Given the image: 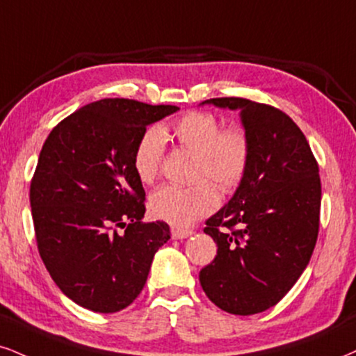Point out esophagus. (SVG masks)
Instances as JSON below:
<instances>
[{
	"label": "esophagus",
	"instance_id": "obj_1",
	"mask_svg": "<svg viewBox=\"0 0 356 356\" xmlns=\"http://www.w3.org/2000/svg\"><path fill=\"white\" fill-rule=\"evenodd\" d=\"M193 236V231L191 229H179V227H175V229H171V238L173 239H186Z\"/></svg>",
	"mask_w": 356,
	"mask_h": 356
}]
</instances>
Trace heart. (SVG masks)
I'll return each instance as SVG.
<instances>
[{
    "label": "heart",
    "instance_id": "b5f03b06",
    "mask_svg": "<svg viewBox=\"0 0 356 356\" xmlns=\"http://www.w3.org/2000/svg\"><path fill=\"white\" fill-rule=\"evenodd\" d=\"M218 118L191 112L173 127V137L183 148L198 155L196 177L211 178L221 190H231L243 179L249 161V140L239 129L222 130ZM165 152V131L148 129L134 153V168L142 183H152L160 171ZM218 206V191L208 179L191 186L165 185L150 195L152 216L173 226H190Z\"/></svg>",
    "mask_w": 356,
    "mask_h": 356
}]
</instances>
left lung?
I'll use <instances>...</instances> for the list:
<instances>
[{
  "label": "left lung",
  "mask_w": 356,
  "mask_h": 356,
  "mask_svg": "<svg viewBox=\"0 0 356 356\" xmlns=\"http://www.w3.org/2000/svg\"><path fill=\"white\" fill-rule=\"evenodd\" d=\"M204 104L239 111L249 161L232 198L206 221L218 256L201 269V287L225 312H264L291 291L314 252L318 165L305 135L279 108L239 97Z\"/></svg>",
  "instance_id": "1"
}]
</instances>
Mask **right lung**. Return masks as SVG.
<instances>
[{
  "instance_id": "obj_1",
  "label": "right lung",
  "mask_w": 356,
  "mask_h": 356,
  "mask_svg": "<svg viewBox=\"0 0 356 356\" xmlns=\"http://www.w3.org/2000/svg\"><path fill=\"white\" fill-rule=\"evenodd\" d=\"M178 111L102 99L64 118L42 145L29 190L39 254L64 296L92 312H118L137 299L170 239L166 222L142 221L134 153L148 125Z\"/></svg>"
}]
</instances>
